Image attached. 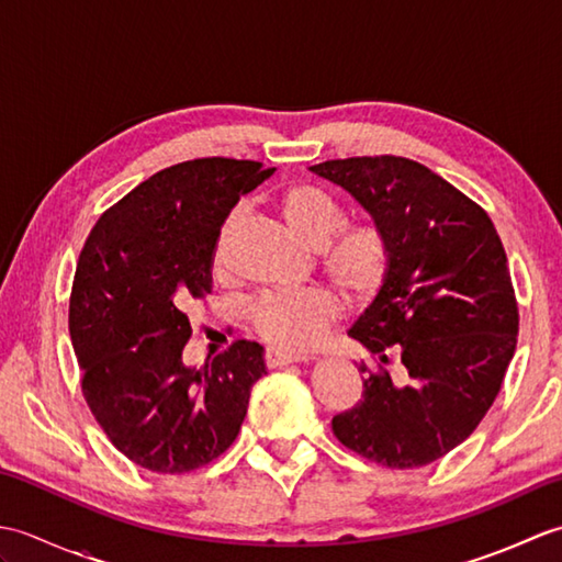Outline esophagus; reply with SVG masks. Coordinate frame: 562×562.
<instances>
[{"label": "esophagus", "mask_w": 562, "mask_h": 562, "mask_svg": "<svg viewBox=\"0 0 562 562\" xmlns=\"http://www.w3.org/2000/svg\"><path fill=\"white\" fill-rule=\"evenodd\" d=\"M312 357L302 355V352H280V350H266V364L270 369H278L284 364H294V362H308Z\"/></svg>", "instance_id": "obj_1"}]
</instances>
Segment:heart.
<instances>
[{
  "label": "heart",
  "mask_w": 562,
  "mask_h": 562,
  "mask_svg": "<svg viewBox=\"0 0 562 562\" xmlns=\"http://www.w3.org/2000/svg\"><path fill=\"white\" fill-rule=\"evenodd\" d=\"M280 217L290 232L308 248L321 250L326 272L338 284L342 294L355 302H367L384 288L391 270V248L386 236L372 224L345 226L342 207L326 190L308 183L282 188L274 198ZM236 212L224 220L214 238L212 270L224 268V241ZM250 324L256 333L274 348L302 350L324 336L326 328L338 316V304L324 290L302 292H270L258 296L248 306Z\"/></svg>",
  "instance_id": "heart-1"
}]
</instances>
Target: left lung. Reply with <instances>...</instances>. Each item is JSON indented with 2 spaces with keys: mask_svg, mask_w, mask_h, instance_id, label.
<instances>
[{
  "mask_svg": "<svg viewBox=\"0 0 562 562\" xmlns=\"http://www.w3.org/2000/svg\"><path fill=\"white\" fill-rule=\"evenodd\" d=\"M312 171L348 190L391 248L384 288L348 330L379 372L357 367L362 398L333 417V435L389 469L432 463L479 427L517 348L503 241L481 205L413 159H333Z\"/></svg>",
  "mask_w": 562,
  "mask_h": 562,
  "instance_id": "obj_1",
  "label": "left lung"
}]
</instances>
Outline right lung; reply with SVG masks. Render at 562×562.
<instances>
[{"label":"right lung","instance_id":"right-lung-1","mask_svg":"<svg viewBox=\"0 0 562 562\" xmlns=\"http://www.w3.org/2000/svg\"><path fill=\"white\" fill-rule=\"evenodd\" d=\"M224 157L169 166L105 210L81 248L69 336L81 393L113 447L154 473H188L232 447L262 345L236 340L186 367L188 308L212 290V248L238 198L272 176Z\"/></svg>","mask_w":562,"mask_h":562}]
</instances>
